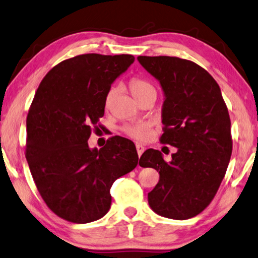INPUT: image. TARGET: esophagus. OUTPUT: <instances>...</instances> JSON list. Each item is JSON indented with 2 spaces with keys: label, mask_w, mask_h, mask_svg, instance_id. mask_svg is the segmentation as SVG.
Returning <instances> with one entry per match:
<instances>
[{
  "label": "esophagus",
  "mask_w": 258,
  "mask_h": 258,
  "mask_svg": "<svg viewBox=\"0 0 258 258\" xmlns=\"http://www.w3.org/2000/svg\"><path fill=\"white\" fill-rule=\"evenodd\" d=\"M144 150H145V148L142 144H137V151H138L139 157H141V154L144 152Z\"/></svg>",
  "instance_id": "esophagus-1"
}]
</instances>
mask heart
<instances>
[{"label":"heart","instance_id":"heart-1","mask_svg":"<svg viewBox=\"0 0 258 258\" xmlns=\"http://www.w3.org/2000/svg\"><path fill=\"white\" fill-rule=\"evenodd\" d=\"M130 89H131V92H132V95L137 98V99L150 91H156V89L153 88L152 84H150L149 82L139 78H133L132 80H131ZM116 95H117V88L114 87L109 89V91L107 92L106 98H105L106 107H109V105L111 104V101L114 100ZM124 132L127 134L130 138H133L135 140H145L149 137L148 125L143 123H135V124L125 126Z\"/></svg>","mask_w":258,"mask_h":258}]
</instances>
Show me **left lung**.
<instances>
[{"instance_id":"obj_1","label":"left lung","mask_w":258,"mask_h":258,"mask_svg":"<svg viewBox=\"0 0 258 258\" xmlns=\"http://www.w3.org/2000/svg\"><path fill=\"white\" fill-rule=\"evenodd\" d=\"M138 60L163 91L160 141L177 148L169 162L153 149L140 158V166L159 172L149 205L165 218H193L211 203L226 175L232 152L228 108L219 84L194 62L170 56Z\"/></svg>"}]
</instances>
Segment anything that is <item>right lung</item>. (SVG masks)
Returning <instances> with one entry per match:
<instances>
[{"instance_id":"right-lung-1","label":"right lung","mask_w":258,"mask_h":258,"mask_svg":"<svg viewBox=\"0 0 258 258\" xmlns=\"http://www.w3.org/2000/svg\"><path fill=\"white\" fill-rule=\"evenodd\" d=\"M134 56L84 54L65 59L40 82L27 116L26 158L37 189L59 218L96 221L108 212L110 187L138 166L132 141L114 137L90 149L111 84Z\"/></svg>"}]
</instances>
